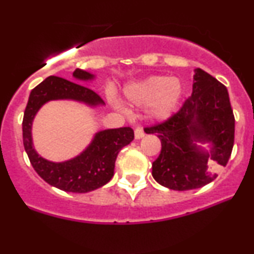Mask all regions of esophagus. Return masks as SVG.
<instances>
[{"label": "esophagus", "mask_w": 254, "mask_h": 254, "mask_svg": "<svg viewBox=\"0 0 254 254\" xmlns=\"http://www.w3.org/2000/svg\"><path fill=\"white\" fill-rule=\"evenodd\" d=\"M144 131H143V129L142 127H137V129L135 130V138L136 139H140V138H143V137H144Z\"/></svg>", "instance_id": "esophagus-1"}]
</instances>
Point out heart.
<instances>
[{
    "instance_id": "1",
    "label": "heart",
    "mask_w": 254,
    "mask_h": 254,
    "mask_svg": "<svg viewBox=\"0 0 254 254\" xmlns=\"http://www.w3.org/2000/svg\"><path fill=\"white\" fill-rule=\"evenodd\" d=\"M183 87L179 79L167 75H152L124 87L125 102L145 109L151 122H164L172 117L181 100Z\"/></svg>"
}]
</instances>
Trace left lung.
Returning a JSON list of instances; mask_svg holds the SVG:
<instances>
[{"instance_id":"obj_1","label":"left lung","mask_w":254,"mask_h":254,"mask_svg":"<svg viewBox=\"0 0 254 254\" xmlns=\"http://www.w3.org/2000/svg\"><path fill=\"white\" fill-rule=\"evenodd\" d=\"M191 96L168 121L146 127L162 149L152 162V177L174 190L201 188L216 179L234 144V116L225 85L203 69H194ZM198 144H207L206 148Z\"/></svg>"}]
</instances>
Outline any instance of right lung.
Masks as SVG:
<instances>
[{"label": "right lung", "instance_id": "1", "mask_svg": "<svg viewBox=\"0 0 254 254\" xmlns=\"http://www.w3.org/2000/svg\"><path fill=\"white\" fill-rule=\"evenodd\" d=\"M73 78L77 83L52 75L33 88L23 115V145L35 172L48 185L71 193H87L103 187L112 179L118 152L133 139V130L125 127L98 131L90 144L71 160L53 162L40 156L33 144L32 129L36 114L46 103L74 100L92 109L105 105L94 91L79 84L93 80L96 75L77 68Z\"/></svg>", "mask_w": 254, "mask_h": 254}]
</instances>
